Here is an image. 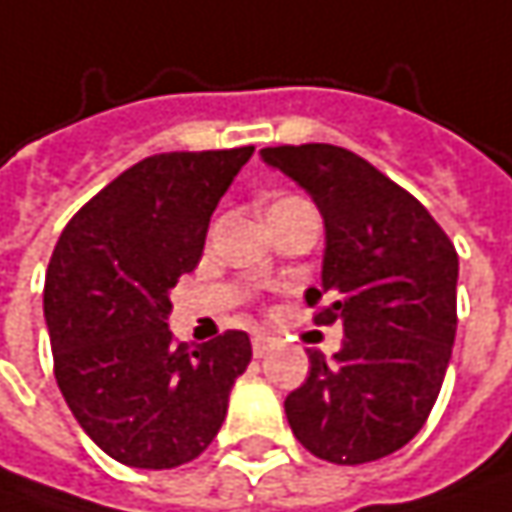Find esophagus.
I'll use <instances>...</instances> for the list:
<instances>
[{"label":"esophagus","instance_id":"esophagus-1","mask_svg":"<svg viewBox=\"0 0 512 512\" xmlns=\"http://www.w3.org/2000/svg\"><path fill=\"white\" fill-rule=\"evenodd\" d=\"M271 347H274V338H268V335H253V355H256V358L268 355Z\"/></svg>","mask_w":512,"mask_h":512}]
</instances>
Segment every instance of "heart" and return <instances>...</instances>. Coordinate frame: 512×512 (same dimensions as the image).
<instances>
[{
    "mask_svg": "<svg viewBox=\"0 0 512 512\" xmlns=\"http://www.w3.org/2000/svg\"><path fill=\"white\" fill-rule=\"evenodd\" d=\"M294 203H303V201H300V198H279L268 212H274V209H288V206H294Z\"/></svg>",
    "mask_w": 512,
    "mask_h": 512,
    "instance_id": "heart-1",
    "label": "heart"
}]
</instances>
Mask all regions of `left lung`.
I'll list each match as a JSON object with an SVG mask.
<instances>
[{"instance_id":"left-lung-1","label":"left lung","mask_w":512,"mask_h":512,"mask_svg":"<svg viewBox=\"0 0 512 512\" xmlns=\"http://www.w3.org/2000/svg\"><path fill=\"white\" fill-rule=\"evenodd\" d=\"M262 160L311 195L326 250L314 323L344 326L326 361L285 399L294 437L341 466L399 452L417 437L446 379L457 329V253L414 195L338 145L262 148Z\"/></svg>"}]
</instances>
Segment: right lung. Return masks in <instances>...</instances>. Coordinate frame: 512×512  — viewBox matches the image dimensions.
Instances as JSON below:
<instances>
[{
    "mask_svg": "<svg viewBox=\"0 0 512 512\" xmlns=\"http://www.w3.org/2000/svg\"><path fill=\"white\" fill-rule=\"evenodd\" d=\"M253 148L157 154L60 233L43 291L55 379L113 460L174 469L201 455L250 364L247 332L174 344L168 291L201 262L209 218Z\"/></svg>",
    "mask_w": 512,
    "mask_h": 512,
    "instance_id": "add662e5",
    "label": "right lung"
}]
</instances>
